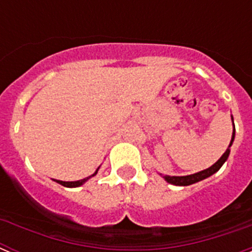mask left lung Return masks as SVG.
I'll return each instance as SVG.
<instances>
[{
    "instance_id": "left-lung-1",
    "label": "left lung",
    "mask_w": 252,
    "mask_h": 252,
    "mask_svg": "<svg viewBox=\"0 0 252 252\" xmlns=\"http://www.w3.org/2000/svg\"><path fill=\"white\" fill-rule=\"evenodd\" d=\"M233 139H235V130H233L232 139H231L230 146L232 145ZM228 155H230V149H227V150L224 151L223 155L220 158V160H218L217 162H215V164H213L211 168L206 169V170L199 171V173H195V174L186 175V177H169V175H164V178H165V180L168 182V183L174 184V186H190V184L197 183V182H199V180H203V179H206V178L211 177L212 174H215L216 171L220 170V168L223 165V162L226 161L227 158H228Z\"/></svg>"
}]
</instances>
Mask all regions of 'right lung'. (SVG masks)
<instances>
[{
    "mask_svg": "<svg viewBox=\"0 0 252 252\" xmlns=\"http://www.w3.org/2000/svg\"><path fill=\"white\" fill-rule=\"evenodd\" d=\"M97 174V171H95L94 174L93 175H95ZM93 175H91V177H93ZM91 177H88V178H84V179H82V180H77V182H62V180H55V182H57V183H59V184H62V186H64V187H69V188H72V187H79V186H82V184L84 183V182H86V180H88L90 179Z\"/></svg>",
    "mask_w": 252,
    "mask_h": 252,
    "instance_id": "obj_1",
    "label": "right lung"
}]
</instances>
